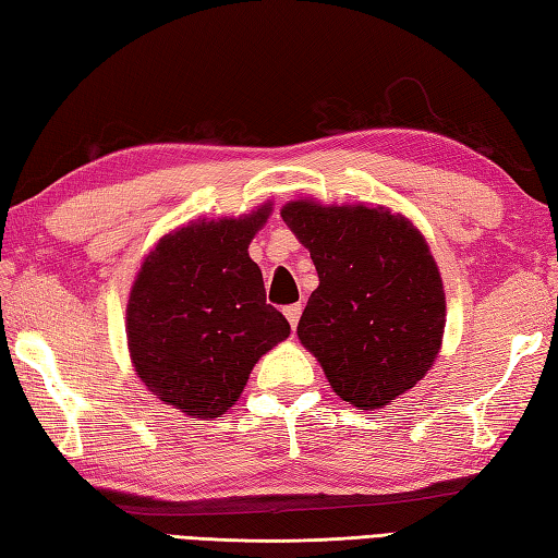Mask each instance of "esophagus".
Masks as SVG:
<instances>
[{
  "mask_svg": "<svg viewBox=\"0 0 558 558\" xmlns=\"http://www.w3.org/2000/svg\"><path fill=\"white\" fill-rule=\"evenodd\" d=\"M282 314H286V318H288L292 328H298L300 316H302V304H290V306H286V310H282Z\"/></svg>",
  "mask_w": 558,
  "mask_h": 558,
  "instance_id": "esophagus-1",
  "label": "esophagus"
}]
</instances>
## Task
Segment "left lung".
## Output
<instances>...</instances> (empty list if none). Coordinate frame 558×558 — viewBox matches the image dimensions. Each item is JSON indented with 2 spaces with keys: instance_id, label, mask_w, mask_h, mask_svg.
Wrapping results in <instances>:
<instances>
[{
  "instance_id": "left-lung-1",
  "label": "left lung",
  "mask_w": 558,
  "mask_h": 558,
  "mask_svg": "<svg viewBox=\"0 0 558 558\" xmlns=\"http://www.w3.org/2000/svg\"><path fill=\"white\" fill-rule=\"evenodd\" d=\"M280 216L318 272L300 342L350 405H390L432 369L444 340V280L424 234L386 206L294 198Z\"/></svg>"
}]
</instances>
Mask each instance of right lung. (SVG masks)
<instances>
[{
  "label": "right lung",
  "mask_w": 558,
  "mask_h": 558,
  "mask_svg": "<svg viewBox=\"0 0 558 558\" xmlns=\"http://www.w3.org/2000/svg\"><path fill=\"white\" fill-rule=\"evenodd\" d=\"M270 210L266 201L240 218H201L162 234L129 292L134 369L153 396L192 420L228 412L254 364L290 336L248 256Z\"/></svg>",
  "instance_id": "add662e5"
}]
</instances>
